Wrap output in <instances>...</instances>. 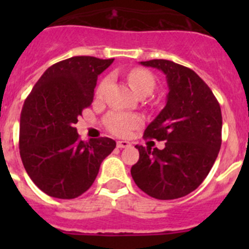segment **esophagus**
<instances>
[{
  "label": "esophagus",
  "mask_w": 249,
  "mask_h": 249,
  "mask_svg": "<svg viewBox=\"0 0 249 249\" xmlns=\"http://www.w3.org/2000/svg\"><path fill=\"white\" fill-rule=\"evenodd\" d=\"M117 147L118 148H128V147H131V143L129 142H127V141H118L117 142Z\"/></svg>",
  "instance_id": "obj_1"
}]
</instances>
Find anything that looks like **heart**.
<instances>
[{
	"instance_id": "heart-1",
	"label": "heart",
	"mask_w": 249,
	"mask_h": 249,
	"mask_svg": "<svg viewBox=\"0 0 249 249\" xmlns=\"http://www.w3.org/2000/svg\"><path fill=\"white\" fill-rule=\"evenodd\" d=\"M128 81L131 86L133 87L138 94L142 92H149L151 93L153 91L156 86V81L153 74L149 71L144 70V68H132L128 72ZM109 83H111V77H105L100 83H98L97 89H96V96L97 97H102L106 93L107 89H108ZM142 120L138 116L131 113H126V112L113 111L108 113L105 118V124L109 132H112L113 135L120 136V137H126L129 135V132L132 129L137 128L141 126Z\"/></svg>"
}]
</instances>
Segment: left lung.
Masks as SVG:
<instances>
[{"instance_id":"8db88e82","label":"left lung","mask_w":249,"mask_h":249,"mask_svg":"<svg viewBox=\"0 0 249 249\" xmlns=\"http://www.w3.org/2000/svg\"><path fill=\"white\" fill-rule=\"evenodd\" d=\"M141 65L163 72L169 92L164 108L143 135L144 140L164 141V148L137 144L140 160L132 166V178L153 198H181L204 181L218 156L221 107L207 83L191 68L168 59Z\"/></svg>"}]
</instances>
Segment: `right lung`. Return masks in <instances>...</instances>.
<instances>
[{
	"label": "right lung",
	"instance_id": "obj_1",
	"mask_svg": "<svg viewBox=\"0 0 249 249\" xmlns=\"http://www.w3.org/2000/svg\"><path fill=\"white\" fill-rule=\"evenodd\" d=\"M114 58L76 56L48 67L26 98L19 120V155L26 172L46 195L76 198L89 190L112 138L83 142L74 127L93 102L98 74Z\"/></svg>",
	"mask_w": 249,
	"mask_h": 249
}]
</instances>
